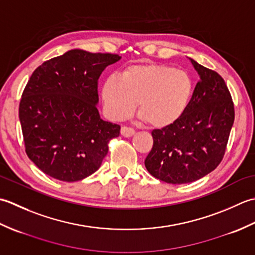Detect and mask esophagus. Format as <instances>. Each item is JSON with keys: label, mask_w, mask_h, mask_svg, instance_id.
I'll use <instances>...</instances> for the list:
<instances>
[{"label": "esophagus", "mask_w": 255, "mask_h": 255, "mask_svg": "<svg viewBox=\"0 0 255 255\" xmlns=\"http://www.w3.org/2000/svg\"><path fill=\"white\" fill-rule=\"evenodd\" d=\"M121 133L123 134L124 137L129 138V137L133 136V134H134V130H133L132 128H130V127L124 126V127H122V129H121Z\"/></svg>", "instance_id": "obj_1"}]
</instances>
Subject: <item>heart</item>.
<instances>
[{
  "mask_svg": "<svg viewBox=\"0 0 255 255\" xmlns=\"http://www.w3.org/2000/svg\"><path fill=\"white\" fill-rule=\"evenodd\" d=\"M192 94L191 77L161 63L129 66L121 78L111 75L102 86V102L108 118L126 119L137 105L140 118L153 128L174 124L185 112Z\"/></svg>",
  "mask_w": 255,
  "mask_h": 255,
  "instance_id": "heart-1",
  "label": "heart"
}]
</instances>
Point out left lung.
I'll return each instance as SVG.
<instances>
[{"label":"left lung","mask_w":255,"mask_h":255,"mask_svg":"<svg viewBox=\"0 0 255 255\" xmlns=\"http://www.w3.org/2000/svg\"><path fill=\"white\" fill-rule=\"evenodd\" d=\"M199 82L177 121L151 132L153 147L144 165L151 175L170 184L197 181L224 158L235 107L224 79L189 58Z\"/></svg>","instance_id":"8db88e82"}]
</instances>
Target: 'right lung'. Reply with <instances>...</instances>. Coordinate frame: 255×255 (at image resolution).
<instances>
[{
    "mask_svg": "<svg viewBox=\"0 0 255 255\" xmlns=\"http://www.w3.org/2000/svg\"><path fill=\"white\" fill-rule=\"evenodd\" d=\"M121 58L72 49L32 72L19 103V122L26 153L45 174L75 182L100 169L121 126L101 118L97 81Z\"/></svg>",
    "mask_w": 255,
    "mask_h": 255,
    "instance_id": "right-lung-1",
    "label": "right lung"
}]
</instances>
